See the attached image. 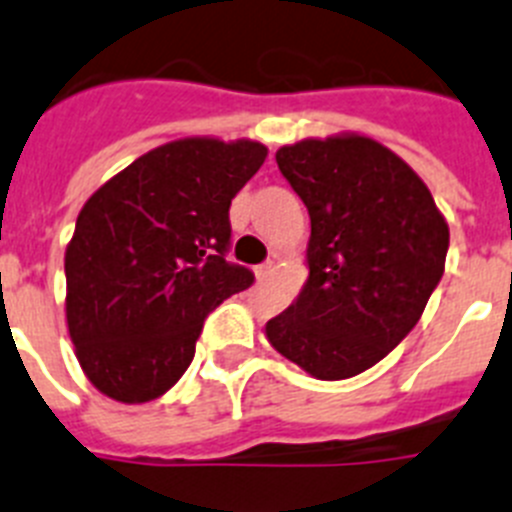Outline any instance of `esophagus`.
I'll list each match as a JSON object with an SVG mask.
<instances>
[{"label": "esophagus", "mask_w": 512, "mask_h": 512, "mask_svg": "<svg viewBox=\"0 0 512 512\" xmlns=\"http://www.w3.org/2000/svg\"><path fill=\"white\" fill-rule=\"evenodd\" d=\"M271 269H274V264H271V261H266V264L256 266V269H253V274H256V279H259V282H264V279L271 274Z\"/></svg>", "instance_id": "obj_1"}]
</instances>
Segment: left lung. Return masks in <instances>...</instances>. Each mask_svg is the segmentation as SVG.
I'll list each match as a JSON object with an SVG mask.
<instances>
[{"label":"left lung","instance_id":"8db88e82","mask_svg":"<svg viewBox=\"0 0 512 512\" xmlns=\"http://www.w3.org/2000/svg\"><path fill=\"white\" fill-rule=\"evenodd\" d=\"M277 164L310 215V277L266 338L312 377H356L420 320L449 225L423 179L364 135L300 140L279 148Z\"/></svg>","mask_w":512,"mask_h":512}]
</instances>
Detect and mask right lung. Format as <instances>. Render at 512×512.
Returning <instances> with one entry per match:
<instances>
[{"mask_svg":"<svg viewBox=\"0 0 512 512\" xmlns=\"http://www.w3.org/2000/svg\"><path fill=\"white\" fill-rule=\"evenodd\" d=\"M266 146L184 138L135 158L81 207L66 248V323L89 382L117 402L171 390L202 323L253 284L230 264V202Z\"/></svg>","mask_w":512,"mask_h":512,"instance_id":"right-lung-1","label":"right lung"}]
</instances>
